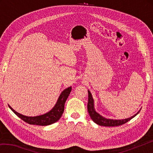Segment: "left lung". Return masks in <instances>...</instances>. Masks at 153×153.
Instances as JSON below:
<instances>
[{
  "label": "left lung",
  "instance_id": "left-lung-1",
  "mask_svg": "<svg viewBox=\"0 0 153 153\" xmlns=\"http://www.w3.org/2000/svg\"><path fill=\"white\" fill-rule=\"evenodd\" d=\"M88 113L90 117L92 119V120L99 126L111 127L123 125V124L127 123L128 121L131 120V119L135 117V116H136V115H138L140 111V109L138 111V113H136L135 115H134L130 117L123 119V120H113V119L106 118L101 115H100L99 113L95 111L94 102V99L92 98V94L89 90H88Z\"/></svg>",
  "mask_w": 153,
  "mask_h": 153
}]
</instances>
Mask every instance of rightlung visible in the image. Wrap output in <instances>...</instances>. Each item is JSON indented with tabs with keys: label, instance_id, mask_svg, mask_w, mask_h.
Segmentation results:
<instances>
[{
	"label": "right lung",
	"instance_id": "1",
	"mask_svg": "<svg viewBox=\"0 0 153 153\" xmlns=\"http://www.w3.org/2000/svg\"><path fill=\"white\" fill-rule=\"evenodd\" d=\"M71 91V86L65 89L63 92L61 93L60 96L58 98L56 104L53 107L51 110L48 112L46 113L43 115L33 116V117H30V116L24 115L20 114L17 111H15L11 106L9 105V107L11 108V111L15 115H17L19 118L24 120L25 122L30 124V125H37V126H48L51 124L55 123L59 120L61 117L64 111L65 103L68 98L69 94Z\"/></svg>",
	"mask_w": 153,
	"mask_h": 153
}]
</instances>
